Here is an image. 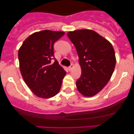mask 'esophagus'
Returning <instances> with one entry per match:
<instances>
[{"label": "esophagus", "instance_id": "obj_1", "mask_svg": "<svg viewBox=\"0 0 134 134\" xmlns=\"http://www.w3.org/2000/svg\"><path fill=\"white\" fill-rule=\"evenodd\" d=\"M73 67H74V65H73V64H71V65L69 66V67H68V69H69V71H70V70H71L72 69H73Z\"/></svg>", "mask_w": 134, "mask_h": 134}]
</instances>
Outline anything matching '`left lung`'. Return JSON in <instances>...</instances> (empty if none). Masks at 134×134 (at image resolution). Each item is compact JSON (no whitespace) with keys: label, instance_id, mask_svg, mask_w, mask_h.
Here are the masks:
<instances>
[{"label":"left lung","instance_id":"left-lung-1","mask_svg":"<svg viewBox=\"0 0 134 134\" xmlns=\"http://www.w3.org/2000/svg\"><path fill=\"white\" fill-rule=\"evenodd\" d=\"M67 36L79 58L81 76L76 82L77 88L83 96H94L107 85L114 71L116 57L113 46L93 30H76Z\"/></svg>","mask_w":134,"mask_h":134}]
</instances>
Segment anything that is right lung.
<instances>
[{
    "label": "right lung",
    "instance_id": "add662e5",
    "mask_svg": "<svg viewBox=\"0 0 134 134\" xmlns=\"http://www.w3.org/2000/svg\"><path fill=\"white\" fill-rule=\"evenodd\" d=\"M65 33L43 30L28 36L18 52L19 68L24 82L36 96L50 98L59 92L66 75L54 58L53 44Z\"/></svg>",
    "mask_w": 134,
    "mask_h": 134
}]
</instances>
